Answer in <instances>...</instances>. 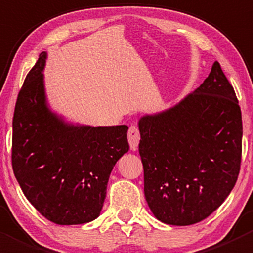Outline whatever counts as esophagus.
Returning <instances> with one entry per match:
<instances>
[{
    "instance_id": "34e87169",
    "label": "esophagus",
    "mask_w": 253,
    "mask_h": 253,
    "mask_svg": "<svg viewBox=\"0 0 253 253\" xmlns=\"http://www.w3.org/2000/svg\"><path fill=\"white\" fill-rule=\"evenodd\" d=\"M127 138H128V143L131 149L136 150L137 147H138L139 139H141V133H139L138 127L134 126V125L129 126L128 132H127Z\"/></svg>"
}]
</instances>
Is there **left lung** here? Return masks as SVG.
I'll return each mask as SVG.
<instances>
[{
	"mask_svg": "<svg viewBox=\"0 0 253 253\" xmlns=\"http://www.w3.org/2000/svg\"><path fill=\"white\" fill-rule=\"evenodd\" d=\"M139 132L144 195L155 218L192 225L221 206L240 172L242 119L219 62L174 108L142 117Z\"/></svg>",
	"mask_w": 253,
	"mask_h": 253,
	"instance_id": "left-lung-1",
	"label": "left lung"
}]
</instances>
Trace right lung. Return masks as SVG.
I'll use <instances>...</instances> for the list:
<instances>
[{"label": "right lung", "mask_w": 253, "mask_h": 253, "mask_svg": "<svg viewBox=\"0 0 253 253\" xmlns=\"http://www.w3.org/2000/svg\"><path fill=\"white\" fill-rule=\"evenodd\" d=\"M46 52L29 71L13 115L12 168L23 193L58 225L98 218L112 168L126 152L128 127L71 126L47 109L42 70Z\"/></svg>", "instance_id": "right-lung-1"}]
</instances>
